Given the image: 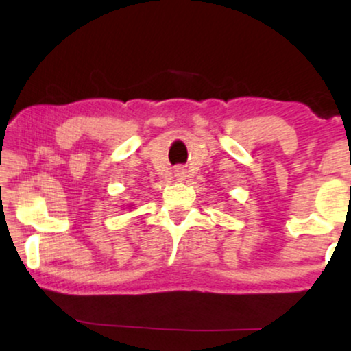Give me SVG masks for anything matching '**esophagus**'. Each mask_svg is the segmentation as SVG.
Instances as JSON below:
<instances>
[{
  "label": "esophagus",
  "mask_w": 351,
  "mask_h": 351,
  "mask_svg": "<svg viewBox=\"0 0 351 351\" xmlns=\"http://www.w3.org/2000/svg\"><path fill=\"white\" fill-rule=\"evenodd\" d=\"M176 177H182V172L180 171H176Z\"/></svg>",
  "instance_id": "1"
}]
</instances>
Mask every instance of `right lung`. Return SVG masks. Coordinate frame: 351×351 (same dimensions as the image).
I'll return each mask as SVG.
<instances>
[{
	"mask_svg": "<svg viewBox=\"0 0 351 351\" xmlns=\"http://www.w3.org/2000/svg\"><path fill=\"white\" fill-rule=\"evenodd\" d=\"M129 208H131V206H129Z\"/></svg>",
	"mask_w": 351,
	"mask_h": 351,
	"instance_id": "add662e5",
	"label": "right lung"
}]
</instances>
